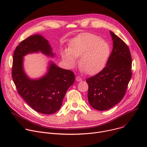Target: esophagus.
<instances>
[{"label": "esophagus", "instance_id": "1", "mask_svg": "<svg viewBox=\"0 0 147 147\" xmlns=\"http://www.w3.org/2000/svg\"><path fill=\"white\" fill-rule=\"evenodd\" d=\"M76 81H82V78H81V77H80V76H77L76 78Z\"/></svg>", "mask_w": 147, "mask_h": 147}]
</instances>
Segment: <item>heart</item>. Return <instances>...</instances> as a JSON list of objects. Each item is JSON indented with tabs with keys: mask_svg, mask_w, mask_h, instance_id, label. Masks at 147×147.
<instances>
[{
	"mask_svg": "<svg viewBox=\"0 0 147 147\" xmlns=\"http://www.w3.org/2000/svg\"><path fill=\"white\" fill-rule=\"evenodd\" d=\"M111 53L107 41L91 34H82L69 44L68 50L62 53V58L70 67L76 64V57L81 56L79 66L87 73L93 74L105 66Z\"/></svg>",
	"mask_w": 147,
	"mask_h": 147,
	"instance_id": "b5f03b06",
	"label": "heart"
}]
</instances>
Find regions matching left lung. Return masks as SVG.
<instances>
[{
	"label": "left lung",
	"instance_id": "8db88e82",
	"mask_svg": "<svg viewBox=\"0 0 147 147\" xmlns=\"http://www.w3.org/2000/svg\"><path fill=\"white\" fill-rule=\"evenodd\" d=\"M113 50L106 66L86 79L90 105L98 111L113 107L124 97L131 77L132 60L128 46L113 32Z\"/></svg>",
	"mask_w": 147,
	"mask_h": 147
}]
</instances>
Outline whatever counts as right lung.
<instances>
[{"instance_id":"obj_1","label":"right lung","mask_w":147,"mask_h":147,"mask_svg":"<svg viewBox=\"0 0 147 147\" xmlns=\"http://www.w3.org/2000/svg\"><path fill=\"white\" fill-rule=\"evenodd\" d=\"M38 52L54 56L48 41L42 35H31L21 42L13 54L11 75L18 93L31 108L42 114H52L61 107L68 88L74 82L75 76L72 71L51 62L45 76L38 80L29 78L23 70V57Z\"/></svg>"}]
</instances>
